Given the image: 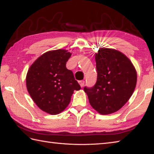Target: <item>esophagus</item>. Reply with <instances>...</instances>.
<instances>
[{
	"label": "esophagus",
	"instance_id": "1",
	"mask_svg": "<svg viewBox=\"0 0 154 154\" xmlns=\"http://www.w3.org/2000/svg\"><path fill=\"white\" fill-rule=\"evenodd\" d=\"M79 83L80 85V86L81 87H83L85 85V81H79Z\"/></svg>",
	"mask_w": 154,
	"mask_h": 154
}]
</instances>
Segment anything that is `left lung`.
Wrapping results in <instances>:
<instances>
[{"label": "left lung", "mask_w": 154, "mask_h": 154, "mask_svg": "<svg viewBox=\"0 0 154 154\" xmlns=\"http://www.w3.org/2000/svg\"><path fill=\"white\" fill-rule=\"evenodd\" d=\"M97 83L84 88L89 103L103 115L120 110L134 91L137 73L134 65L122 52L111 48H100L95 54Z\"/></svg>", "instance_id": "8db88e82"}]
</instances>
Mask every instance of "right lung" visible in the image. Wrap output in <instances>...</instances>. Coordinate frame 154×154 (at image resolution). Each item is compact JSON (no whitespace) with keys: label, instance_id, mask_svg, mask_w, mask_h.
Instances as JSON below:
<instances>
[{"label":"right lung","instance_id":"add662e5","mask_svg":"<svg viewBox=\"0 0 154 154\" xmlns=\"http://www.w3.org/2000/svg\"><path fill=\"white\" fill-rule=\"evenodd\" d=\"M71 55L62 49L47 51L28 71L26 80L29 94L42 110L52 115L66 109L73 91L81 89L73 72L66 67Z\"/></svg>","mask_w":154,"mask_h":154}]
</instances>
